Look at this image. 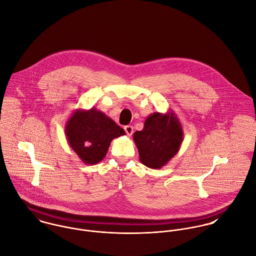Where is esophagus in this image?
Here are the masks:
<instances>
[{
    "instance_id": "obj_1",
    "label": "esophagus",
    "mask_w": 256,
    "mask_h": 256,
    "mask_svg": "<svg viewBox=\"0 0 256 256\" xmlns=\"http://www.w3.org/2000/svg\"><path fill=\"white\" fill-rule=\"evenodd\" d=\"M124 130H126V134H128V136H130L134 132V128L132 126H126Z\"/></svg>"
}]
</instances>
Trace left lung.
<instances>
[{
  "instance_id": "8db88e82",
  "label": "left lung",
  "mask_w": 256,
  "mask_h": 256,
  "mask_svg": "<svg viewBox=\"0 0 256 256\" xmlns=\"http://www.w3.org/2000/svg\"><path fill=\"white\" fill-rule=\"evenodd\" d=\"M183 128L175 112L150 114L142 130L134 134L140 160L146 166L159 169L178 154L183 142Z\"/></svg>"
}]
</instances>
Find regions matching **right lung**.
<instances>
[{"label": "right lung", "instance_id": "add662e5", "mask_svg": "<svg viewBox=\"0 0 256 256\" xmlns=\"http://www.w3.org/2000/svg\"><path fill=\"white\" fill-rule=\"evenodd\" d=\"M124 134V128L96 108L75 110L65 124L70 148L87 165L101 162L112 140Z\"/></svg>", "mask_w": 256, "mask_h": 256}]
</instances>
